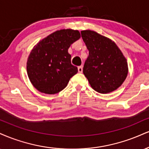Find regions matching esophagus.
<instances>
[{
	"instance_id": "34e87169",
	"label": "esophagus",
	"mask_w": 149,
	"mask_h": 149,
	"mask_svg": "<svg viewBox=\"0 0 149 149\" xmlns=\"http://www.w3.org/2000/svg\"><path fill=\"white\" fill-rule=\"evenodd\" d=\"M78 71L79 73H82V66H80V67H78Z\"/></svg>"
}]
</instances>
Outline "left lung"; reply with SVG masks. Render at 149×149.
I'll use <instances>...</instances> for the list:
<instances>
[{
  "instance_id": "1",
  "label": "left lung",
  "mask_w": 149,
  "mask_h": 149,
  "mask_svg": "<svg viewBox=\"0 0 149 149\" xmlns=\"http://www.w3.org/2000/svg\"><path fill=\"white\" fill-rule=\"evenodd\" d=\"M82 38L89 51L83 73L91 87L101 94L116 90L128 74L126 59L116 44L92 30L81 31Z\"/></svg>"
}]
</instances>
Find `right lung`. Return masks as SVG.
I'll return each mask as SVG.
<instances>
[{
  "label": "right lung",
  "mask_w": 149,
  "mask_h": 149,
  "mask_svg": "<svg viewBox=\"0 0 149 149\" xmlns=\"http://www.w3.org/2000/svg\"><path fill=\"white\" fill-rule=\"evenodd\" d=\"M80 37L78 30H57L33 48L28 58L27 72L37 90L54 94L67 87L70 78L78 72V68L71 64L68 49Z\"/></svg>",
  "instance_id": "add662e5"
}]
</instances>
